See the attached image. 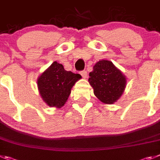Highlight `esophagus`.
Wrapping results in <instances>:
<instances>
[{
	"label": "esophagus",
	"instance_id": "esophagus-1",
	"mask_svg": "<svg viewBox=\"0 0 160 160\" xmlns=\"http://www.w3.org/2000/svg\"><path fill=\"white\" fill-rule=\"evenodd\" d=\"M80 73H81V75L82 76L83 78H87V72L86 70L81 71V72H80Z\"/></svg>",
	"mask_w": 160,
	"mask_h": 160
}]
</instances>
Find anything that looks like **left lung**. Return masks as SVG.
<instances>
[{"mask_svg": "<svg viewBox=\"0 0 160 160\" xmlns=\"http://www.w3.org/2000/svg\"><path fill=\"white\" fill-rule=\"evenodd\" d=\"M90 84L95 96L103 103L112 104L120 99L126 87V78L112 61L102 60L89 73Z\"/></svg>", "mask_w": 160, "mask_h": 160, "instance_id": "1", "label": "left lung"}]
</instances>
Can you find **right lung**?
<instances>
[{"instance_id": "1", "label": "right lung", "mask_w": 160, "mask_h": 160, "mask_svg": "<svg viewBox=\"0 0 160 160\" xmlns=\"http://www.w3.org/2000/svg\"><path fill=\"white\" fill-rule=\"evenodd\" d=\"M82 78L78 73L66 71L61 64L54 61L39 77L38 89L49 107H63L75 82Z\"/></svg>"}]
</instances>
